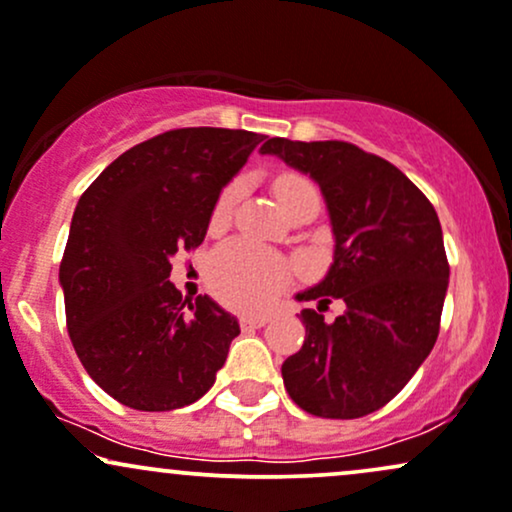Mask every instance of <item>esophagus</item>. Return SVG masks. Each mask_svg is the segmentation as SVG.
I'll return each mask as SVG.
<instances>
[{
	"instance_id": "esophagus-1",
	"label": "esophagus",
	"mask_w": 512,
	"mask_h": 512,
	"mask_svg": "<svg viewBox=\"0 0 512 512\" xmlns=\"http://www.w3.org/2000/svg\"><path fill=\"white\" fill-rule=\"evenodd\" d=\"M239 324H241V329H244V331L261 329V326L268 324V317H241Z\"/></svg>"
}]
</instances>
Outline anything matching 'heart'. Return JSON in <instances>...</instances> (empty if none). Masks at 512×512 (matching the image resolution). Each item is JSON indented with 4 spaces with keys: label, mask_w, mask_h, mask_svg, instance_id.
<instances>
[{
    "label": "heart",
    "mask_w": 512,
    "mask_h": 512,
    "mask_svg": "<svg viewBox=\"0 0 512 512\" xmlns=\"http://www.w3.org/2000/svg\"><path fill=\"white\" fill-rule=\"evenodd\" d=\"M273 191L278 195L280 205H283L287 215L297 208V205L307 203V200H317L319 191L307 176L302 174H283L273 183ZM244 195V181H232L220 198L215 200L210 212V227L220 229L225 227L232 217L234 208ZM292 266L283 256L275 251L258 246L254 241L232 239L225 241L212 251L208 261V283L222 302L232 304L237 309H266L273 304L275 297L290 285Z\"/></svg>",
    "instance_id": "1"
}]
</instances>
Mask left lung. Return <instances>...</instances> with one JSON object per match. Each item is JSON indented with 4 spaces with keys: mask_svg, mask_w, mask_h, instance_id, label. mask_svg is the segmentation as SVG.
Instances as JSON below:
<instances>
[{
    "mask_svg": "<svg viewBox=\"0 0 512 512\" xmlns=\"http://www.w3.org/2000/svg\"><path fill=\"white\" fill-rule=\"evenodd\" d=\"M261 154L319 183L331 217L333 263L297 300L304 343L283 363V382L300 409L321 418H360L382 409L416 375L440 331L450 266L438 212L377 154L341 140L271 137ZM347 302L326 325L323 307Z\"/></svg>",
    "mask_w": 512,
    "mask_h": 512,
    "instance_id": "left-lung-1",
    "label": "left lung"
}]
</instances>
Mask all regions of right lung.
<instances>
[{
  "instance_id": "1",
  "label": "right lung",
  "mask_w": 512,
  "mask_h": 512,
  "mask_svg": "<svg viewBox=\"0 0 512 512\" xmlns=\"http://www.w3.org/2000/svg\"><path fill=\"white\" fill-rule=\"evenodd\" d=\"M263 135L181 128L140 142L86 188L60 263L67 331L84 370L137 411H174L215 384L239 321L183 300L171 258L203 244L210 212Z\"/></svg>"
}]
</instances>
